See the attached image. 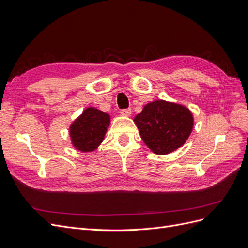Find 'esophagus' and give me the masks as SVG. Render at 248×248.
I'll return each mask as SVG.
<instances>
[{"label":"esophagus","instance_id":"34e87169","mask_svg":"<svg viewBox=\"0 0 248 248\" xmlns=\"http://www.w3.org/2000/svg\"><path fill=\"white\" fill-rule=\"evenodd\" d=\"M121 115L125 117H129L131 115V109L130 108H125L121 110Z\"/></svg>","mask_w":248,"mask_h":248}]
</instances>
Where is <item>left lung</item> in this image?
<instances>
[{"instance_id":"obj_1","label":"left lung","mask_w":248,"mask_h":248,"mask_svg":"<svg viewBox=\"0 0 248 248\" xmlns=\"http://www.w3.org/2000/svg\"><path fill=\"white\" fill-rule=\"evenodd\" d=\"M133 121L147 147L158 155L182 147L193 128V116L188 108L161 99L146 104Z\"/></svg>"}]
</instances>
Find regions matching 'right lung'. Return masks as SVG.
Masks as SVG:
<instances>
[{"mask_svg": "<svg viewBox=\"0 0 248 248\" xmlns=\"http://www.w3.org/2000/svg\"><path fill=\"white\" fill-rule=\"evenodd\" d=\"M110 117L95 108H87L70 125L69 133L73 147L81 152H92L104 140Z\"/></svg>", "mask_w": 248, "mask_h": 248, "instance_id": "1", "label": "right lung"}]
</instances>
